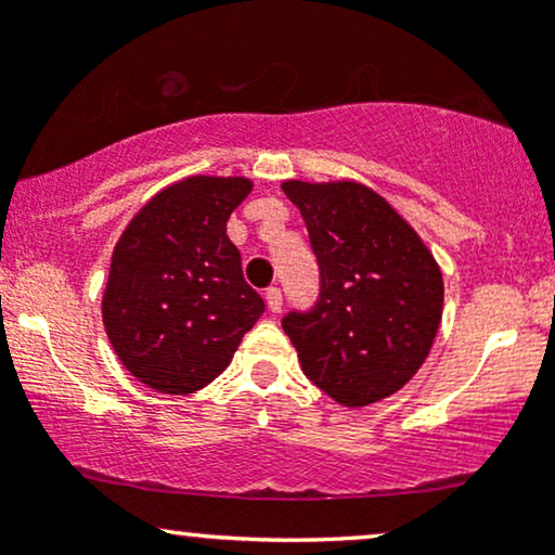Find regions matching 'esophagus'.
Here are the masks:
<instances>
[{
    "label": "esophagus",
    "mask_w": 555,
    "mask_h": 555,
    "mask_svg": "<svg viewBox=\"0 0 555 555\" xmlns=\"http://www.w3.org/2000/svg\"><path fill=\"white\" fill-rule=\"evenodd\" d=\"M266 305H269L271 313H279V310H282V289H279V286H269V289H266Z\"/></svg>",
    "instance_id": "1"
}]
</instances>
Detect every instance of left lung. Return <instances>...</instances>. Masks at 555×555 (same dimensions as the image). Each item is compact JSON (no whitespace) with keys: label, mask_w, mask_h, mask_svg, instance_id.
<instances>
[{"label":"left lung","mask_w":555,"mask_h":555,"mask_svg":"<svg viewBox=\"0 0 555 555\" xmlns=\"http://www.w3.org/2000/svg\"><path fill=\"white\" fill-rule=\"evenodd\" d=\"M282 190L308 224L321 273L313 308L282 318L305 375L344 406L391 397L436 339L441 269L415 229L365 184L289 180Z\"/></svg>","instance_id":"left-lung-1"}]
</instances>
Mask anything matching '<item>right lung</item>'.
Returning <instances> with one entry per match:
<instances>
[{
	"label": "right lung",
	"instance_id": "add662e5",
	"mask_svg": "<svg viewBox=\"0 0 555 555\" xmlns=\"http://www.w3.org/2000/svg\"><path fill=\"white\" fill-rule=\"evenodd\" d=\"M250 188L245 177H188L151 197L114 247L106 336L127 371L156 391L211 384L266 310L227 237Z\"/></svg>",
	"mask_w": 555,
	"mask_h": 555
}]
</instances>
